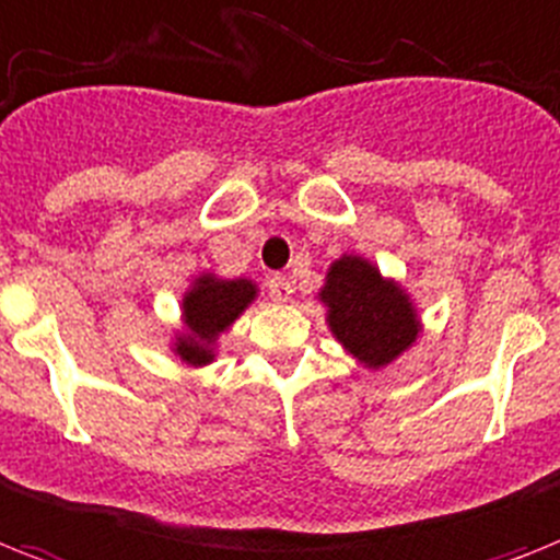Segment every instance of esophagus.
Here are the masks:
<instances>
[{"label": "esophagus", "instance_id": "1", "mask_svg": "<svg viewBox=\"0 0 560 560\" xmlns=\"http://www.w3.org/2000/svg\"><path fill=\"white\" fill-rule=\"evenodd\" d=\"M267 284H270V293L276 302H290L293 299V281L288 276H272Z\"/></svg>", "mask_w": 560, "mask_h": 560}]
</instances>
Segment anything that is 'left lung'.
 Segmentation results:
<instances>
[{"label":"left lung","mask_w":560,"mask_h":560,"mask_svg":"<svg viewBox=\"0 0 560 560\" xmlns=\"http://www.w3.org/2000/svg\"><path fill=\"white\" fill-rule=\"evenodd\" d=\"M319 302L327 307L325 319L336 342L368 371L390 365L422 334L420 313L406 288L353 253L327 267Z\"/></svg>","instance_id":"1"}]
</instances>
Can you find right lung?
<instances>
[{
    "instance_id": "obj_1",
    "label": "right lung",
    "mask_w": 560,
    "mask_h": 560,
    "mask_svg": "<svg viewBox=\"0 0 560 560\" xmlns=\"http://www.w3.org/2000/svg\"><path fill=\"white\" fill-rule=\"evenodd\" d=\"M258 284L249 279H218L201 272L180 302V330L172 339V353L184 365L203 368L215 362L218 336L235 325L241 313L256 302Z\"/></svg>"
}]
</instances>
